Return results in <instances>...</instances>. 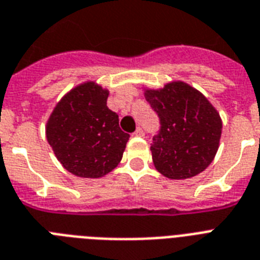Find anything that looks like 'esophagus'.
I'll use <instances>...</instances> for the list:
<instances>
[{"label": "esophagus", "instance_id": "esophagus-1", "mask_svg": "<svg viewBox=\"0 0 260 260\" xmlns=\"http://www.w3.org/2000/svg\"><path fill=\"white\" fill-rule=\"evenodd\" d=\"M135 136H139V138H142V136H144V131L142 129V128H138V129L135 131Z\"/></svg>", "mask_w": 260, "mask_h": 260}]
</instances>
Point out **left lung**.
<instances>
[{"label": "left lung", "instance_id": "obj_1", "mask_svg": "<svg viewBox=\"0 0 260 260\" xmlns=\"http://www.w3.org/2000/svg\"><path fill=\"white\" fill-rule=\"evenodd\" d=\"M144 95L160 122L151 144L156 170L170 179L202 173L213 160L221 138L217 110L198 90L183 82L146 90Z\"/></svg>", "mask_w": 260, "mask_h": 260}]
</instances>
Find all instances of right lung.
Instances as JSON below:
<instances>
[{
	"instance_id": "add662e5",
	"label": "right lung",
	"mask_w": 260,
	"mask_h": 260,
	"mask_svg": "<svg viewBox=\"0 0 260 260\" xmlns=\"http://www.w3.org/2000/svg\"><path fill=\"white\" fill-rule=\"evenodd\" d=\"M109 91L94 82L73 89L60 100L47 122V140L71 174L100 178L117 166L129 135L106 106Z\"/></svg>"
}]
</instances>
